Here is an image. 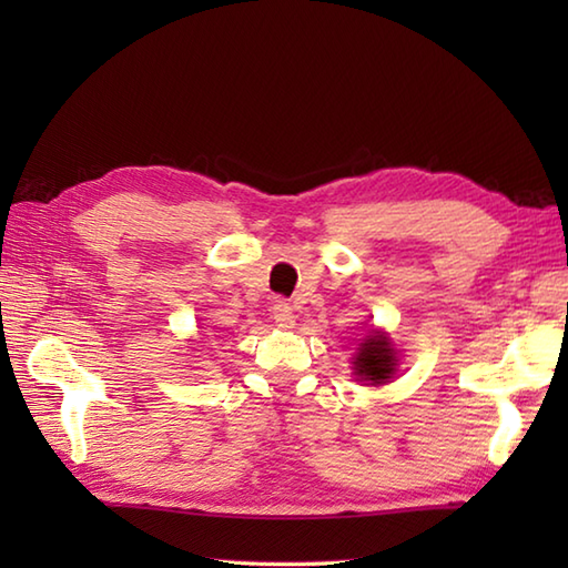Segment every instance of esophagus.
Here are the masks:
<instances>
[{
    "instance_id": "esophagus-1",
    "label": "esophagus",
    "mask_w": 568,
    "mask_h": 568,
    "mask_svg": "<svg viewBox=\"0 0 568 568\" xmlns=\"http://www.w3.org/2000/svg\"><path fill=\"white\" fill-rule=\"evenodd\" d=\"M273 320L277 329H293L295 327V312L287 303H275Z\"/></svg>"
}]
</instances>
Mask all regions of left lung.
Instances as JSON below:
<instances>
[{"label":"left lung","mask_w":568,"mask_h":568,"mask_svg":"<svg viewBox=\"0 0 568 568\" xmlns=\"http://www.w3.org/2000/svg\"><path fill=\"white\" fill-rule=\"evenodd\" d=\"M395 368L397 356L388 334L371 332V336H366V339L358 344V352L354 356L356 378L371 385H383L395 376Z\"/></svg>","instance_id":"obj_1"}]
</instances>
